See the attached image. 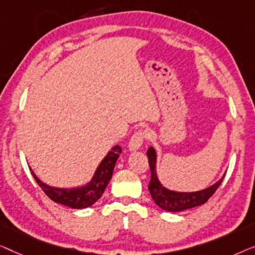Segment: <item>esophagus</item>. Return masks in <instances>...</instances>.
I'll return each mask as SVG.
<instances>
[{
	"label": "esophagus",
	"mask_w": 255,
	"mask_h": 255,
	"mask_svg": "<svg viewBox=\"0 0 255 255\" xmlns=\"http://www.w3.org/2000/svg\"><path fill=\"white\" fill-rule=\"evenodd\" d=\"M144 137H145L144 131L143 130L136 131L135 134L131 136L130 141H129V143H128L129 151H136V150H138L139 148H141L143 144V141H144Z\"/></svg>",
	"instance_id": "esophagus-1"
}]
</instances>
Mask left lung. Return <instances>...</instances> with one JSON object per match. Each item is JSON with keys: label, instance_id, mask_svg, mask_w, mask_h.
<instances>
[{"label": "left lung", "instance_id": "obj_1", "mask_svg": "<svg viewBox=\"0 0 255 255\" xmlns=\"http://www.w3.org/2000/svg\"><path fill=\"white\" fill-rule=\"evenodd\" d=\"M146 156L149 158L150 172H151V179L149 184V192L151 194L152 200L160 209L170 213H180V211L191 209V208L199 207L201 204L206 203L211 195L216 192L220 187L221 182L223 181L225 173L220 180L215 182L209 187L201 189L196 192H178L173 189L164 187L160 182L158 174H157V152L153 146H149Z\"/></svg>", "mask_w": 255, "mask_h": 255}]
</instances>
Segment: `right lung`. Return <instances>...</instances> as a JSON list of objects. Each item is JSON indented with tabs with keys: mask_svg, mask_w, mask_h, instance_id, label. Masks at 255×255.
<instances>
[{
	"mask_svg": "<svg viewBox=\"0 0 255 255\" xmlns=\"http://www.w3.org/2000/svg\"><path fill=\"white\" fill-rule=\"evenodd\" d=\"M121 153V146L116 145L107 152V155L104 157V159L100 162L98 167L96 168L91 180L87 182L83 186H77V187L64 188V187H53L45 182H42L37 177V174L32 171L30 167L31 173L37 181V184L40 186V188L45 192V194L48 196L52 201L56 203L63 204L73 209H85V208L91 207L97 201L102 198L106 186L112 178L114 166L118 158Z\"/></svg>",
	"mask_w": 255,
	"mask_h": 255,
	"instance_id": "1",
	"label": "right lung"
}]
</instances>
